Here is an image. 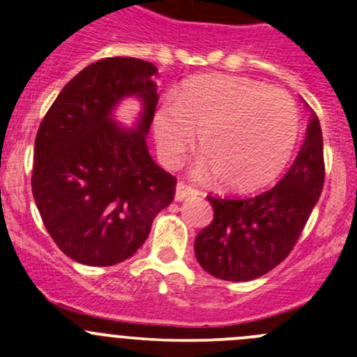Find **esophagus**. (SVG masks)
I'll return each instance as SVG.
<instances>
[{
  "instance_id": "1",
  "label": "esophagus",
  "mask_w": 357,
  "mask_h": 357,
  "mask_svg": "<svg viewBox=\"0 0 357 357\" xmlns=\"http://www.w3.org/2000/svg\"><path fill=\"white\" fill-rule=\"evenodd\" d=\"M193 193H197V190L188 183L179 181L178 186H176V200H185L186 197L193 195Z\"/></svg>"
}]
</instances>
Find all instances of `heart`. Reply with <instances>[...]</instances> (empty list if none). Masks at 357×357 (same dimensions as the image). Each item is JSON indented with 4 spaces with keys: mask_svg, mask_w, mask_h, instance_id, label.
<instances>
[{
    "mask_svg": "<svg viewBox=\"0 0 357 357\" xmlns=\"http://www.w3.org/2000/svg\"><path fill=\"white\" fill-rule=\"evenodd\" d=\"M152 128L165 164H178L199 132L204 167L226 188L255 190L290 160L301 117L282 89L236 75H202L176 93L172 105L153 114Z\"/></svg>",
    "mask_w": 357,
    "mask_h": 357,
    "instance_id": "b5f03b06",
    "label": "heart"
}]
</instances>
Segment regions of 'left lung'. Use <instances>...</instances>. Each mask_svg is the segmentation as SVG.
<instances>
[{"label": "left lung", "mask_w": 357, "mask_h": 357, "mask_svg": "<svg viewBox=\"0 0 357 357\" xmlns=\"http://www.w3.org/2000/svg\"><path fill=\"white\" fill-rule=\"evenodd\" d=\"M323 185V135L312 114L304 145L278 185L252 197L207 195L214 219L195 238L199 264L226 282H248L269 273L289 257Z\"/></svg>", "instance_id": "1"}]
</instances>
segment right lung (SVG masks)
<instances>
[{"label": "right lung", "instance_id": "add662e5", "mask_svg": "<svg viewBox=\"0 0 357 357\" xmlns=\"http://www.w3.org/2000/svg\"><path fill=\"white\" fill-rule=\"evenodd\" d=\"M157 67L131 56L91 63L67 82L36 135L32 195L53 242L86 266H114L145 243L174 200L176 178L158 167L145 135L158 102ZM142 98L138 130L119 128L111 109Z\"/></svg>", "mask_w": 357, "mask_h": 357}]
</instances>
